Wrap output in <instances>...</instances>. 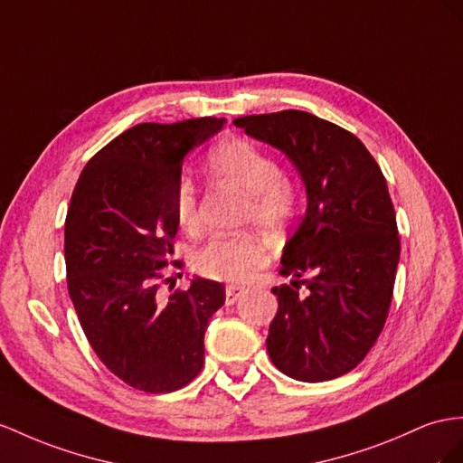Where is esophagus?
I'll return each instance as SVG.
<instances>
[{
    "label": "esophagus",
    "instance_id": "obj_1",
    "mask_svg": "<svg viewBox=\"0 0 463 463\" xmlns=\"http://www.w3.org/2000/svg\"><path fill=\"white\" fill-rule=\"evenodd\" d=\"M242 293H244L242 286H227V289H224V301H227V305H234L241 299Z\"/></svg>",
    "mask_w": 463,
    "mask_h": 463
}]
</instances>
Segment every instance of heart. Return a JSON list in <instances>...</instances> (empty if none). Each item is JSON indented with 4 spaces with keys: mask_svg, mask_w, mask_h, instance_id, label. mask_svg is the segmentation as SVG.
Masks as SVG:
<instances>
[{
    "mask_svg": "<svg viewBox=\"0 0 463 463\" xmlns=\"http://www.w3.org/2000/svg\"><path fill=\"white\" fill-rule=\"evenodd\" d=\"M209 174L219 185L246 194L244 221L266 231L286 227L298 211V185L283 172L269 152L244 138L222 140L209 152ZM174 213L184 229L199 222V189L192 177H180L174 194ZM266 242L256 234L215 236L199 248L194 266L201 276L242 281L266 262Z\"/></svg>",
    "mask_w": 463,
    "mask_h": 463,
    "instance_id": "b5f03b06",
    "label": "heart"
}]
</instances>
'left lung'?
<instances>
[{"label": "left lung", "instance_id": "1", "mask_svg": "<svg viewBox=\"0 0 463 463\" xmlns=\"http://www.w3.org/2000/svg\"><path fill=\"white\" fill-rule=\"evenodd\" d=\"M299 170L307 213L281 256L268 354L279 372L318 383L348 373L387 321L401 254L395 209L358 137L307 111L234 118ZM305 287V290L300 288Z\"/></svg>", "mask_w": 463, "mask_h": 463}]
</instances>
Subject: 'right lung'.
<instances>
[{
    "label": "right lung",
    "mask_w": 463,
    "mask_h": 463,
    "mask_svg": "<svg viewBox=\"0 0 463 463\" xmlns=\"http://www.w3.org/2000/svg\"><path fill=\"white\" fill-rule=\"evenodd\" d=\"M222 125L201 117L130 127L86 164L70 199L64 256L80 325L105 367L146 393H170L197 377L207 323L224 303L222 283L203 278L162 293L184 158Z\"/></svg>",
    "instance_id": "1"
}]
</instances>
